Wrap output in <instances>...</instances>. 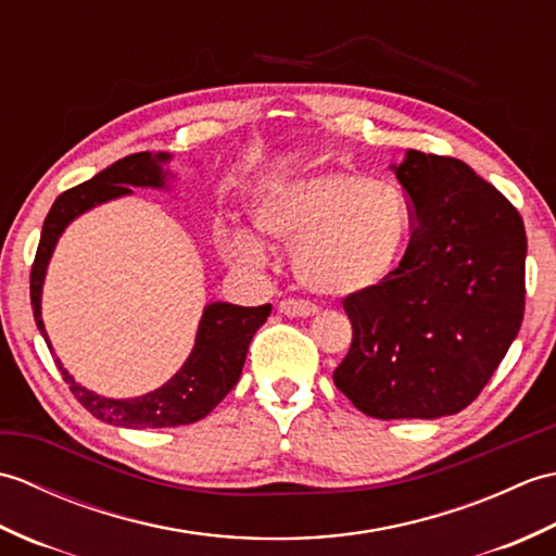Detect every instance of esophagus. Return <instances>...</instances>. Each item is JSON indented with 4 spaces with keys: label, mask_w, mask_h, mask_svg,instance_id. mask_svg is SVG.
I'll list each match as a JSON object with an SVG mask.
<instances>
[{
    "label": "esophagus",
    "mask_w": 556,
    "mask_h": 556,
    "mask_svg": "<svg viewBox=\"0 0 556 556\" xmlns=\"http://www.w3.org/2000/svg\"><path fill=\"white\" fill-rule=\"evenodd\" d=\"M279 313H285L289 317H311L317 313V305L301 299H285L279 301Z\"/></svg>",
    "instance_id": "esophagus-1"
}]
</instances>
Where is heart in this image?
<instances>
[{"label":"heart","instance_id":"obj_1","mask_svg":"<svg viewBox=\"0 0 556 556\" xmlns=\"http://www.w3.org/2000/svg\"><path fill=\"white\" fill-rule=\"evenodd\" d=\"M255 229L293 245V269L325 296H353L392 275L413 233L408 195L361 172H325L269 186L253 207ZM227 257L260 265L265 248L233 233Z\"/></svg>","mask_w":556,"mask_h":556}]
</instances>
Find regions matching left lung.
<instances>
[{"label": "left lung", "mask_w": 556, "mask_h": 556, "mask_svg": "<svg viewBox=\"0 0 556 556\" xmlns=\"http://www.w3.org/2000/svg\"><path fill=\"white\" fill-rule=\"evenodd\" d=\"M413 233L382 285L344 299L353 327L341 394L380 420L442 418L473 404L526 311L518 210L466 162L408 150L392 167Z\"/></svg>", "instance_id": "1"}]
</instances>
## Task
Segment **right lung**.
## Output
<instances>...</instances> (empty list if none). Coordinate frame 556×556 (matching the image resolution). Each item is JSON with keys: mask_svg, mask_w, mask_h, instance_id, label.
I'll list each match as a JSON object with an SVG mask.
<instances>
[{"mask_svg": "<svg viewBox=\"0 0 556 556\" xmlns=\"http://www.w3.org/2000/svg\"><path fill=\"white\" fill-rule=\"evenodd\" d=\"M169 155H150V152H136L124 160H116L112 167L102 169L92 176L90 181L78 184L68 188L54 200L52 210L47 212L38 253L33 260L30 269V305L35 315V325H38L40 334L47 341V349L52 351L50 339H47L42 315H40V296H42V281L47 263H50L56 239L66 229V224L83 215V212L96 207L100 203H108L112 198L128 195L131 188L128 186H152L162 188L164 176L160 164L167 162ZM271 305H257V308H243V305L231 303H210L203 320H200L195 346L191 356L184 363V368L176 372L167 384L136 399H108L100 396L90 389L80 387L74 377H71L62 361L54 356L59 372H62L64 382L68 384L71 394H74L83 408H88L92 416L102 422L116 425V428H176V425H191L215 408L219 401L227 396L233 384L239 382L248 346L260 327L265 325L269 317Z\"/></svg>", "mask_w": 556, "mask_h": 556, "instance_id": "add662e5", "label": "right lung"}]
</instances>
